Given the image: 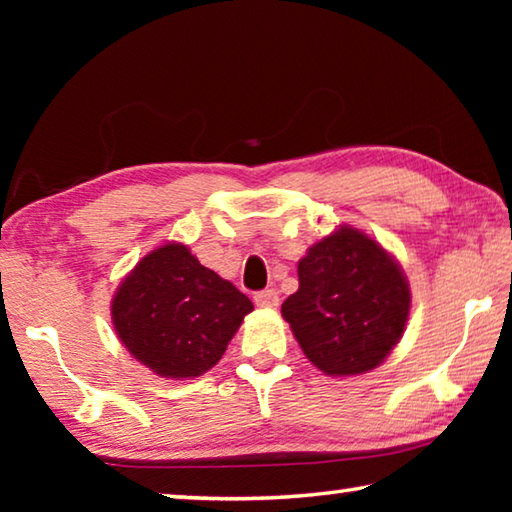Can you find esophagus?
I'll use <instances>...</instances> for the list:
<instances>
[{"label": "esophagus", "instance_id": "1", "mask_svg": "<svg viewBox=\"0 0 512 512\" xmlns=\"http://www.w3.org/2000/svg\"><path fill=\"white\" fill-rule=\"evenodd\" d=\"M253 300H255V305L262 307V309H275V307H280V296H277L275 289L257 291Z\"/></svg>", "mask_w": 512, "mask_h": 512}]
</instances>
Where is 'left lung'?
<instances>
[{
  "label": "left lung",
  "instance_id": "obj_1",
  "mask_svg": "<svg viewBox=\"0 0 512 512\" xmlns=\"http://www.w3.org/2000/svg\"><path fill=\"white\" fill-rule=\"evenodd\" d=\"M300 287L282 316L302 352L332 377L377 368L402 339L411 309L400 264L375 239L341 225L298 262Z\"/></svg>",
  "mask_w": 512,
  "mask_h": 512
}]
</instances>
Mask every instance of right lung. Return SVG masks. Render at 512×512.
<instances>
[{"label":"right lung","instance_id":"add662e5","mask_svg":"<svg viewBox=\"0 0 512 512\" xmlns=\"http://www.w3.org/2000/svg\"><path fill=\"white\" fill-rule=\"evenodd\" d=\"M250 311L253 302L187 246L164 244L119 284L112 325L126 350L155 375L185 379L216 366Z\"/></svg>","mask_w":512,"mask_h":512}]
</instances>
